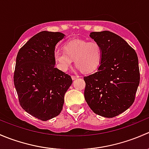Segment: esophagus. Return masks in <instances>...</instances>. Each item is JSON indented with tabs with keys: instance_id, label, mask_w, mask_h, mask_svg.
I'll use <instances>...</instances> for the list:
<instances>
[{
	"instance_id": "esophagus-1",
	"label": "esophagus",
	"mask_w": 149,
	"mask_h": 149,
	"mask_svg": "<svg viewBox=\"0 0 149 149\" xmlns=\"http://www.w3.org/2000/svg\"><path fill=\"white\" fill-rule=\"evenodd\" d=\"M71 78H72V79H73V80H75V79H78V78H79V76H72Z\"/></svg>"
}]
</instances>
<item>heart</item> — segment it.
<instances>
[{"label":"heart","instance_id":"heart-1","mask_svg":"<svg viewBox=\"0 0 149 149\" xmlns=\"http://www.w3.org/2000/svg\"><path fill=\"white\" fill-rule=\"evenodd\" d=\"M64 51H55L53 59L57 68L66 71L75 63L84 73H91L97 70L101 64L102 50L100 43L85 40H72L63 46Z\"/></svg>","mask_w":149,"mask_h":149}]
</instances>
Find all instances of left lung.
Returning <instances> with one entry per match:
<instances>
[{
	"label": "left lung",
	"instance_id": "obj_1",
	"mask_svg": "<svg viewBox=\"0 0 149 149\" xmlns=\"http://www.w3.org/2000/svg\"><path fill=\"white\" fill-rule=\"evenodd\" d=\"M89 36L101 45L102 59L97 72L84 77V97L94 113L114 118L134 102L140 82L137 54L113 32L94 31Z\"/></svg>",
	"mask_w": 149,
	"mask_h": 149
}]
</instances>
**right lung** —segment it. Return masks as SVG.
<instances>
[{"instance_id": "1", "label": "right lung", "mask_w": 149, "mask_h": 149, "mask_svg": "<svg viewBox=\"0 0 149 149\" xmlns=\"http://www.w3.org/2000/svg\"><path fill=\"white\" fill-rule=\"evenodd\" d=\"M61 32L42 31L33 36L17 54L13 82L21 107L42 121L61 113L64 96L72 84L69 75L55 67V48Z\"/></svg>"}]
</instances>
